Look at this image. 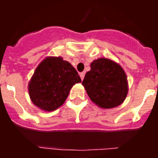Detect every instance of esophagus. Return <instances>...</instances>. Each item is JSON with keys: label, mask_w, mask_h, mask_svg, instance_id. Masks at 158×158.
Here are the masks:
<instances>
[{"label": "esophagus", "mask_w": 158, "mask_h": 158, "mask_svg": "<svg viewBox=\"0 0 158 158\" xmlns=\"http://www.w3.org/2000/svg\"><path fill=\"white\" fill-rule=\"evenodd\" d=\"M85 73H80V77H81V80H83L84 77H85Z\"/></svg>", "instance_id": "esophagus-1"}]
</instances>
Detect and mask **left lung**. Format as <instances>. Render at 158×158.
Returning a JSON list of instances; mask_svg holds the SVG:
<instances>
[{"mask_svg": "<svg viewBox=\"0 0 158 158\" xmlns=\"http://www.w3.org/2000/svg\"><path fill=\"white\" fill-rule=\"evenodd\" d=\"M82 81L88 96L103 109L118 107L128 93V81L123 67L113 60L100 58L90 65Z\"/></svg>", "mask_w": 158, "mask_h": 158, "instance_id": "obj_1", "label": "left lung"}]
</instances>
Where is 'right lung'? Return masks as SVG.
<instances>
[{
  "mask_svg": "<svg viewBox=\"0 0 158 158\" xmlns=\"http://www.w3.org/2000/svg\"><path fill=\"white\" fill-rule=\"evenodd\" d=\"M81 82L77 72L62 57H47L36 67L28 83L32 103L44 111H53L65 103L75 84Z\"/></svg>",
  "mask_w": 158,
  "mask_h": 158,
  "instance_id": "1",
  "label": "right lung"
}]
</instances>
